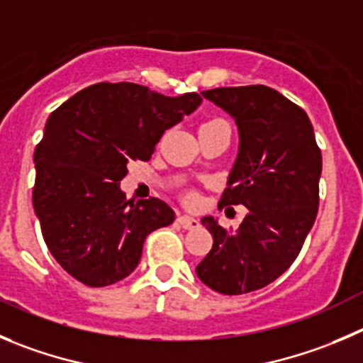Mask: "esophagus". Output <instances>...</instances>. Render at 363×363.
Instances as JSON below:
<instances>
[{
    "label": "esophagus",
    "instance_id": "esophagus-1",
    "mask_svg": "<svg viewBox=\"0 0 363 363\" xmlns=\"http://www.w3.org/2000/svg\"><path fill=\"white\" fill-rule=\"evenodd\" d=\"M176 223H178L182 228H185V230H192V228L199 226V220L194 219V217H189V216H179L178 219H176Z\"/></svg>",
    "mask_w": 363,
    "mask_h": 363
}]
</instances>
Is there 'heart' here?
<instances>
[{
    "mask_svg": "<svg viewBox=\"0 0 363 363\" xmlns=\"http://www.w3.org/2000/svg\"><path fill=\"white\" fill-rule=\"evenodd\" d=\"M182 199H184V203H187V205H196V203L199 201V196L196 191H185Z\"/></svg>",
    "mask_w": 363,
    "mask_h": 363,
    "instance_id": "b5f03b06",
    "label": "heart"
}]
</instances>
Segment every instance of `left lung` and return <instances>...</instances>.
<instances>
[{
	"instance_id": "8db88e82",
	"label": "left lung",
	"mask_w": 363,
	"mask_h": 363,
	"mask_svg": "<svg viewBox=\"0 0 363 363\" xmlns=\"http://www.w3.org/2000/svg\"><path fill=\"white\" fill-rule=\"evenodd\" d=\"M203 96L226 110L239 126V157L219 210L244 205L239 230L205 217L210 253L196 267L199 279L219 294L258 291L298 258L319 208L323 157L301 106L265 85L219 87Z\"/></svg>"
}]
</instances>
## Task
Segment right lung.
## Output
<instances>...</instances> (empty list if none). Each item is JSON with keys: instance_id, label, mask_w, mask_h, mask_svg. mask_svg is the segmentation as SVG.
<instances>
[{"instance_id": "1", "label": "right lung", "mask_w": 363, "mask_h": 363, "mask_svg": "<svg viewBox=\"0 0 363 363\" xmlns=\"http://www.w3.org/2000/svg\"><path fill=\"white\" fill-rule=\"evenodd\" d=\"M139 84L91 85L58 106L35 150L33 208L44 242L65 272L87 287L121 281L140 262L151 231L174 212L162 199H126L128 164L147 162L165 130L201 105Z\"/></svg>"}]
</instances>
